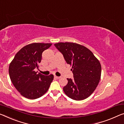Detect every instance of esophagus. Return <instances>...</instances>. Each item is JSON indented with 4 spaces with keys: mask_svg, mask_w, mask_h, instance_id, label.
<instances>
[{
    "mask_svg": "<svg viewBox=\"0 0 124 124\" xmlns=\"http://www.w3.org/2000/svg\"><path fill=\"white\" fill-rule=\"evenodd\" d=\"M54 78H55V79H60V78L61 77H57V76H54Z\"/></svg>",
    "mask_w": 124,
    "mask_h": 124,
    "instance_id": "obj_1",
    "label": "esophagus"
}]
</instances>
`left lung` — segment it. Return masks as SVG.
Listing matches in <instances>:
<instances>
[{"mask_svg":"<svg viewBox=\"0 0 124 124\" xmlns=\"http://www.w3.org/2000/svg\"><path fill=\"white\" fill-rule=\"evenodd\" d=\"M63 55L66 63L72 65L73 79L63 87L65 94L75 100L88 98L96 88L100 80L101 66L91 51L83 45L74 43L54 44Z\"/></svg>","mask_w":124,"mask_h":124,"instance_id":"8db88e82","label":"left lung"}]
</instances>
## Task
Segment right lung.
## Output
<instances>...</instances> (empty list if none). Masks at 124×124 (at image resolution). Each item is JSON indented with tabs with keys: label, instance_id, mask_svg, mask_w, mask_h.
Masks as SVG:
<instances>
[{
	"label": "right lung",
	"instance_id": "obj_1",
	"mask_svg": "<svg viewBox=\"0 0 124 124\" xmlns=\"http://www.w3.org/2000/svg\"><path fill=\"white\" fill-rule=\"evenodd\" d=\"M50 43H33L23 47L9 65V74L13 84L20 94L35 99L48 90L54 75H44L34 71L38 69L42 53L51 46Z\"/></svg>",
	"mask_w": 124,
	"mask_h": 124
}]
</instances>
